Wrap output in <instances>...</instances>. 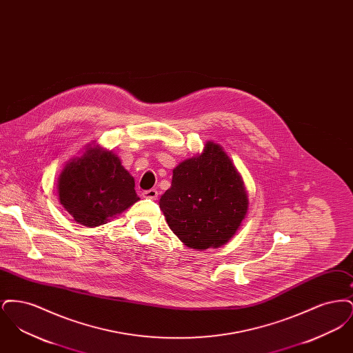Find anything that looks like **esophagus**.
<instances>
[{
    "instance_id": "1",
    "label": "esophagus",
    "mask_w": 353,
    "mask_h": 353,
    "mask_svg": "<svg viewBox=\"0 0 353 353\" xmlns=\"http://www.w3.org/2000/svg\"><path fill=\"white\" fill-rule=\"evenodd\" d=\"M143 197L144 199H150V200H156L159 197V192H157V189L145 190V192H143Z\"/></svg>"
}]
</instances>
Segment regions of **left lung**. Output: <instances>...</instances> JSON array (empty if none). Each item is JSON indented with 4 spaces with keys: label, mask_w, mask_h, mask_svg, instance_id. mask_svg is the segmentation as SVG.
Instances as JSON below:
<instances>
[{
    "label": "left lung",
    "mask_w": 353,
    "mask_h": 353,
    "mask_svg": "<svg viewBox=\"0 0 353 353\" xmlns=\"http://www.w3.org/2000/svg\"><path fill=\"white\" fill-rule=\"evenodd\" d=\"M170 230L186 246L203 250L225 245L248 212L242 177L219 144L173 170L172 185L160 199Z\"/></svg>",
    "instance_id": "1"
}]
</instances>
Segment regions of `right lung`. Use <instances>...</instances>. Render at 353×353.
Here are the masks:
<instances>
[{
	"label": "right lung",
	"instance_id": "obj_1",
	"mask_svg": "<svg viewBox=\"0 0 353 353\" xmlns=\"http://www.w3.org/2000/svg\"><path fill=\"white\" fill-rule=\"evenodd\" d=\"M59 201L77 222L99 226L139 200L134 177L112 152L97 148L62 172Z\"/></svg>",
	"mask_w": 353,
	"mask_h": 353
}]
</instances>
